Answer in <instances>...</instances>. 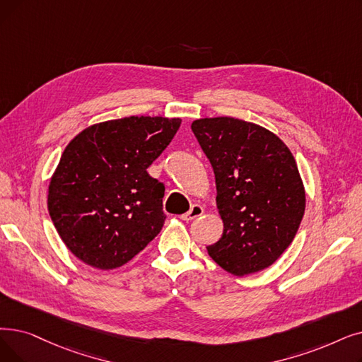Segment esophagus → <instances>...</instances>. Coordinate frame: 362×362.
<instances>
[{
  "label": "esophagus",
  "instance_id": "34e87169",
  "mask_svg": "<svg viewBox=\"0 0 362 362\" xmlns=\"http://www.w3.org/2000/svg\"><path fill=\"white\" fill-rule=\"evenodd\" d=\"M202 213H204V207H202V206H199V204H192L189 211L182 214L180 218H182V220H186V222H187V220H194V218L199 217Z\"/></svg>",
  "mask_w": 362,
  "mask_h": 362
}]
</instances>
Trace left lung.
Returning a JSON list of instances; mask_svg holds the SVG:
<instances>
[{
  "mask_svg": "<svg viewBox=\"0 0 362 362\" xmlns=\"http://www.w3.org/2000/svg\"><path fill=\"white\" fill-rule=\"evenodd\" d=\"M191 129L209 158L223 235L210 257L237 276L271 266L291 244L305 213L297 164L282 140L257 124L202 118Z\"/></svg>",
  "mask_w": 362,
  "mask_h": 362,
  "instance_id": "1",
  "label": "left lung"
}]
</instances>
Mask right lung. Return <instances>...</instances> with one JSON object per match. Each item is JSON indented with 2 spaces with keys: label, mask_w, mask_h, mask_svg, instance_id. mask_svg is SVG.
Here are the masks:
<instances>
[{
  "label": "right lung",
  "mask_w": 362,
  "mask_h": 362,
  "mask_svg": "<svg viewBox=\"0 0 362 362\" xmlns=\"http://www.w3.org/2000/svg\"><path fill=\"white\" fill-rule=\"evenodd\" d=\"M182 119L129 117L94 124L62 153L49 186V213L62 241L98 269L132 260L160 233L164 183L148 167Z\"/></svg>",
  "instance_id": "obj_1"
}]
</instances>
